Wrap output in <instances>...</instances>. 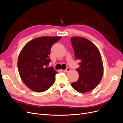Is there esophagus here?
Instances as JSON below:
<instances>
[{"label": "esophagus", "instance_id": "1", "mask_svg": "<svg viewBox=\"0 0 123 123\" xmlns=\"http://www.w3.org/2000/svg\"><path fill=\"white\" fill-rule=\"evenodd\" d=\"M70 70H70V69L69 68H67L66 70H64V71L65 72H66V73H68V72H69L70 71Z\"/></svg>", "mask_w": 123, "mask_h": 123}]
</instances>
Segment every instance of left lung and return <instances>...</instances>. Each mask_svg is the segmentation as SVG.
Masks as SVG:
<instances>
[{
	"label": "left lung",
	"mask_w": 123,
	"mask_h": 123,
	"mask_svg": "<svg viewBox=\"0 0 123 123\" xmlns=\"http://www.w3.org/2000/svg\"><path fill=\"white\" fill-rule=\"evenodd\" d=\"M71 42L76 59L80 62L76 69L79 78L71 84L80 93L90 92L97 86L104 73L103 62L98 48L91 41L83 37H72Z\"/></svg>",
	"instance_id": "1"
}]
</instances>
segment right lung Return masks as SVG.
<instances>
[{
    "label": "right lung",
    "mask_w": 123,
    "mask_h": 123,
    "mask_svg": "<svg viewBox=\"0 0 123 123\" xmlns=\"http://www.w3.org/2000/svg\"><path fill=\"white\" fill-rule=\"evenodd\" d=\"M61 36H42L25 44L18 56V70L21 80L31 90L43 92L53 85L57 72L47 68L51 61L50 54L53 44Z\"/></svg>",
    "instance_id": "add662e5"
}]
</instances>
